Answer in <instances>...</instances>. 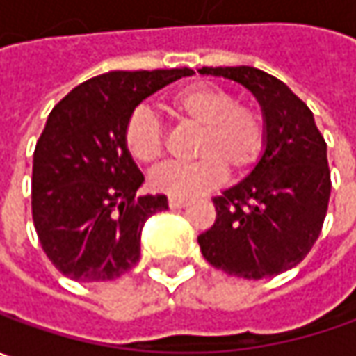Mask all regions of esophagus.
Returning <instances> with one entry per match:
<instances>
[{"label": "esophagus", "instance_id": "34e87169", "mask_svg": "<svg viewBox=\"0 0 356 356\" xmlns=\"http://www.w3.org/2000/svg\"><path fill=\"white\" fill-rule=\"evenodd\" d=\"M187 204V199H179V197H169V207L171 209H183Z\"/></svg>", "mask_w": 356, "mask_h": 356}]
</instances>
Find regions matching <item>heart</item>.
<instances>
[{
	"instance_id": "heart-1",
	"label": "heart",
	"mask_w": 356,
	"mask_h": 356,
	"mask_svg": "<svg viewBox=\"0 0 356 356\" xmlns=\"http://www.w3.org/2000/svg\"><path fill=\"white\" fill-rule=\"evenodd\" d=\"M167 110L183 126L199 129L191 165H167L157 169L149 183L169 197H197L218 187L227 169L246 173L262 157L268 141L264 114L250 104L236 102L232 92L215 84H191L175 92ZM124 145L140 165H157L165 154V136L157 118L138 108L124 126Z\"/></svg>"
}]
</instances>
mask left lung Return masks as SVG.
I'll return each instance as SVG.
<instances>
[{"label": "left lung", "mask_w": 356, "mask_h": 356, "mask_svg": "<svg viewBox=\"0 0 356 356\" xmlns=\"http://www.w3.org/2000/svg\"><path fill=\"white\" fill-rule=\"evenodd\" d=\"M248 88L262 106L268 141L238 185L213 199L216 220L199 234L204 260L230 276H277L309 254L331 195L327 143L312 110L276 76L254 67H202Z\"/></svg>", "instance_id": "8db88e82"}]
</instances>
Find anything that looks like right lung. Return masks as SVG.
Masks as SVG:
<instances>
[{"label": "right lung", "instance_id": "1", "mask_svg": "<svg viewBox=\"0 0 356 356\" xmlns=\"http://www.w3.org/2000/svg\"><path fill=\"white\" fill-rule=\"evenodd\" d=\"M191 68L114 70L53 108L33 154V222L47 258L76 282H108L140 260L141 228L165 195L138 197L143 175L124 145L136 106Z\"/></svg>", "mask_w": 356, "mask_h": 356}]
</instances>
